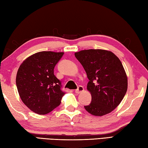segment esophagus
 <instances>
[{"label": "esophagus", "instance_id": "esophagus-1", "mask_svg": "<svg viewBox=\"0 0 148 148\" xmlns=\"http://www.w3.org/2000/svg\"><path fill=\"white\" fill-rule=\"evenodd\" d=\"M84 91V88L83 86H79L78 88H77L76 91H75V92H76V93L77 94H79L80 93V92H82Z\"/></svg>", "mask_w": 148, "mask_h": 148}]
</instances>
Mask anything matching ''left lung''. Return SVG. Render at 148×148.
<instances>
[{"mask_svg": "<svg viewBox=\"0 0 148 148\" xmlns=\"http://www.w3.org/2000/svg\"><path fill=\"white\" fill-rule=\"evenodd\" d=\"M74 55L89 80L87 89L92 99L85 109L95 116L110 113L121 102L128 86L121 61L112 51L104 49L82 50Z\"/></svg>", "mask_w": 148, "mask_h": 148, "instance_id": "8db88e82", "label": "left lung"}]
</instances>
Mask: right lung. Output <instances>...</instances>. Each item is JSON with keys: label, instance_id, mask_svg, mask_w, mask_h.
<instances>
[{"label": "right lung", "instance_id": "right-lung-1", "mask_svg": "<svg viewBox=\"0 0 148 148\" xmlns=\"http://www.w3.org/2000/svg\"><path fill=\"white\" fill-rule=\"evenodd\" d=\"M63 52L40 51L25 60L17 72L16 86L21 101L34 113H49L61 104L64 92L54 75Z\"/></svg>", "mask_w": 148, "mask_h": 148}]
</instances>
